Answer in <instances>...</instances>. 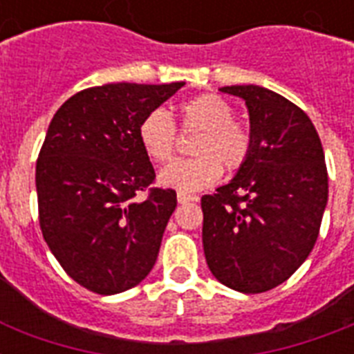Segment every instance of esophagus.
Wrapping results in <instances>:
<instances>
[{
    "label": "esophagus",
    "instance_id": "obj_1",
    "mask_svg": "<svg viewBox=\"0 0 354 354\" xmlns=\"http://www.w3.org/2000/svg\"><path fill=\"white\" fill-rule=\"evenodd\" d=\"M194 200H198L194 194L178 193V202H180V204H187V202H194Z\"/></svg>",
    "mask_w": 354,
    "mask_h": 354
}]
</instances>
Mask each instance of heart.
Returning <instances> with one entry per match:
<instances>
[{"instance_id": "b5f03b06", "label": "heart", "mask_w": 354, "mask_h": 354, "mask_svg": "<svg viewBox=\"0 0 354 354\" xmlns=\"http://www.w3.org/2000/svg\"><path fill=\"white\" fill-rule=\"evenodd\" d=\"M182 130H198L191 152L194 158L171 163L160 172V183L180 193H194L211 187L226 171H236L252 150L248 128L233 121V108L218 95H196L178 106ZM141 149L156 163H167L176 150V127L171 115L156 108L138 127Z\"/></svg>"}]
</instances>
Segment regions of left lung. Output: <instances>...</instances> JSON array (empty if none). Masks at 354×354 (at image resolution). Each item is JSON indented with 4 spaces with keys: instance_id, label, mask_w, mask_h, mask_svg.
Here are the masks:
<instances>
[{
    "instance_id": "left-lung-1",
    "label": "left lung",
    "mask_w": 354,
    "mask_h": 354,
    "mask_svg": "<svg viewBox=\"0 0 354 354\" xmlns=\"http://www.w3.org/2000/svg\"><path fill=\"white\" fill-rule=\"evenodd\" d=\"M250 113L252 150L227 185L202 196V242L211 274L242 294L285 283L318 239L329 178L313 121L255 84L224 86Z\"/></svg>"
}]
</instances>
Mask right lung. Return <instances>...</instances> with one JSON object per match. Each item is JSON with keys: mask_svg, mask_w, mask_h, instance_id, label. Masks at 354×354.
<instances>
[{"mask_svg": "<svg viewBox=\"0 0 354 354\" xmlns=\"http://www.w3.org/2000/svg\"><path fill=\"white\" fill-rule=\"evenodd\" d=\"M183 84L88 88L47 128L36 161L41 235L66 274L95 294L139 285L158 259L176 191L150 187L156 172L138 127Z\"/></svg>", "mask_w": 354, "mask_h": 354, "instance_id": "add662e5", "label": "right lung"}]
</instances>
